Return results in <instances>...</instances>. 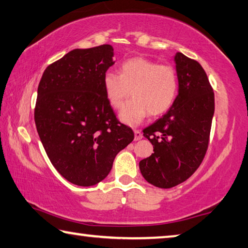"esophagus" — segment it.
I'll return each mask as SVG.
<instances>
[{
	"instance_id": "esophagus-1",
	"label": "esophagus",
	"mask_w": 248,
	"mask_h": 248,
	"mask_svg": "<svg viewBox=\"0 0 248 248\" xmlns=\"http://www.w3.org/2000/svg\"><path fill=\"white\" fill-rule=\"evenodd\" d=\"M142 133H141L140 130H135V141H138L140 139H142Z\"/></svg>"
}]
</instances>
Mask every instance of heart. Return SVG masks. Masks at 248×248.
Instances as JSON below:
<instances>
[{"mask_svg":"<svg viewBox=\"0 0 248 248\" xmlns=\"http://www.w3.org/2000/svg\"><path fill=\"white\" fill-rule=\"evenodd\" d=\"M105 95L113 109H120L119 119L128 125L140 124L149 113L160 116L173 105L179 90V77L171 65H159L144 57L125 61L120 75L105 74L103 79Z\"/></svg>","mask_w":248,"mask_h":248,"instance_id":"b5f03b06","label":"heart"}]
</instances>
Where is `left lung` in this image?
Here are the masks:
<instances>
[{"instance_id":"left-lung-1","label":"left lung","mask_w":248,"mask_h":248,"mask_svg":"<svg viewBox=\"0 0 248 248\" xmlns=\"http://www.w3.org/2000/svg\"><path fill=\"white\" fill-rule=\"evenodd\" d=\"M179 93L169 111L143 130L153 145L141 160L143 178L152 186L170 188L194 173L209 147L214 93L205 70L182 53L174 56Z\"/></svg>"}]
</instances>
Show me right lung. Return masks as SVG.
<instances>
[{"label": "right lung", "instance_id": "right-lung-1", "mask_svg": "<svg viewBox=\"0 0 248 248\" xmlns=\"http://www.w3.org/2000/svg\"><path fill=\"white\" fill-rule=\"evenodd\" d=\"M112 58L108 44L70 50L45 69L38 85L39 139L58 173L79 186L103 181L118 152L135 138L105 95L103 79Z\"/></svg>", "mask_w": 248, "mask_h": 248}]
</instances>
